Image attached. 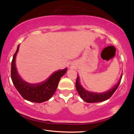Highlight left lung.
Segmentation results:
<instances>
[{
  "label": "left lung",
  "instance_id": "obj_1",
  "mask_svg": "<svg viewBox=\"0 0 134 134\" xmlns=\"http://www.w3.org/2000/svg\"><path fill=\"white\" fill-rule=\"evenodd\" d=\"M121 78L122 75H121L120 80L119 81L118 83L114 87L111 88L109 90L103 93H96L90 92V91H88L85 89L81 84L80 78H79V75H78L75 83L76 89L77 90L79 95L80 96L81 98L84 101L88 102V103H94V102L104 101L109 99L113 95V94L115 92V91L118 89L119 85H120Z\"/></svg>",
  "mask_w": 134,
  "mask_h": 134
}]
</instances>
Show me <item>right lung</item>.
Returning <instances> with one entry per match:
<instances>
[{
	"label": "right lung",
	"mask_w": 134,
	"mask_h": 134,
	"mask_svg": "<svg viewBox=\"0 0 134 134\" xmlns=\"http://www.w3.org/2000/svg\"><path fill=\"white\" fill-rule=\"evenodd\" d=\"M19 45L11 62V78L16 89L24 99L30 102L41 103L52 97L58 87L60 79L67 70V68L56 71L45 81L37 83H30L24 81L18 74L15 66L16 55Z\"/></svg>",
	"instance_id": "right-lung-1"
}]
</instances>
